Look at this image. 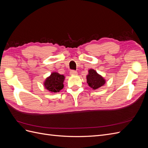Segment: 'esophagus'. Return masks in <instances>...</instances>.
<instances>
[{"instance_id": "esophagus-1", "label": "esophagus", "mask_w": 148, "mask_h": 148, "mask_svg": "<svg viewBox=\"0 0 148 148\" xmlns=\"http://www.w3.org/2000/svg\"><path fill=\"white\" fill-rule=\"evenodd\" d=\"M70 74L71 75H77V71H75V70H71Z\"/></svg>"}]
</instances>
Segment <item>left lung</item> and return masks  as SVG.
Masks as SVG:
<instances>
[{
	"label": "left lung",
	"mask_w": 148,
	"mask_h": 148,
	"mask_svg": "<svg viewBox=\"0 0 148 148\" xmlns=\"http://www.w3.org/2000/svg\"><path fill=\"white\" fill-rule=\"evenodd\" d=\"M87 83L93 89H97L103 86L106 83L105 79L102 76L98 74L96 71L90 69L88 71V75L86 76Z\"/></svg>",
	"instance_id": "1"
}]
</instances>
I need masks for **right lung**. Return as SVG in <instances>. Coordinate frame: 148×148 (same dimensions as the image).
I'll list each match as a JSON object with an SVG mask.
<instances>
[{
  "mask_svg": "<svg viewBox=\"0 0 148 148\" xmlns=\"http://www.w3.org/2000/svg\"><path fill=\"white\" fill-rule=\"evenodd\" d=\"M65 77L57 72L52 73L44 82V86L51 92H59L64 88Z\"/></svg>",
  "mask_w": 148,
  "mask_h": 148,
  "instance_id": "1",
  "label": "right lung"
}]
</instances>
